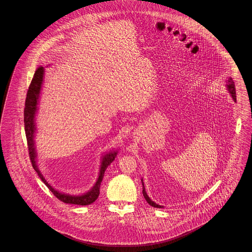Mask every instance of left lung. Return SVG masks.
Here are the masks:
<instances>
[{
  "instance_id": "left-lung-1",
  "label": "left lung",
  "mask_w": 252,
  "mask_h": 252,
  "mask_svg": "<svg viewBox=\"0 0 252 252\" xmlns=\"http://www.w3.org/2000/svg\"><path fill=\"white\" fill-rule=\"evenodd\" d=\"M225 86L227 87V89H228V91L230 93V95L232 97V99L234 100V102H236L235 86H234V82H233L231 77H229L228 80H226V86ZM141 182H142V187H143V188H142V193H143V196H144V198L146 199V201L149 203L150 205L153 206V207H156V208H162L163 206H161L159 204H156L155 202H153V201L149 197V195L147 194L146 189H145L144 183H143V179H142V178H141Z\"/></svg>"
}]
</instances>
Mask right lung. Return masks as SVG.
Masks as SVG:
<instances>
[{
  "label": "right lung",
  "instance_id": "1",
  "mask_svg": "<svg viewBox=\"0 0 252 252\" xmlns=\"http://www.w3.org/2000/svg\"><path fill=\"white\" fill-rule=\"evenodd\" d=\"M44 74H45V69L43 66H39L38 69L36 70L32 81L31 83V86L28 90L27 97L25 101V108H24L25 133L27 138L30 158H31L33 168L38 173V177H40V179L42 180L44 184L54 193V195L60 201H62L63 203L77 204V205H88V204H93L99 196L100 187L104 176V172L106 170L108 166L115 159L116 156L118 154V150H110L109 152H106L104 155L101 157L100 171H99V176L97 178L96 182L90 190H88L83 194L75 195V194L62 193V192H59V190L55 189L50 184H48V181L45 179V177H43L40 170L38 169V164H37V156L38 155H37L35 140H34L36 130H37L35 121H36V114L38 113V101H39L41 88H42Z\"/></svg>",
  "mask_w": 252,
  "mask_h": 252
}]
</instances>
